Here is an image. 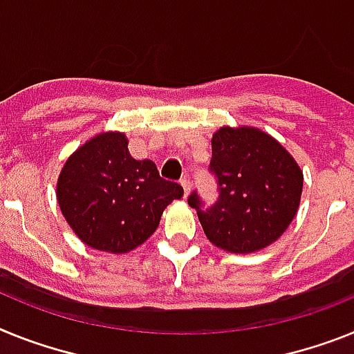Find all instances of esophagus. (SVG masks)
<instances>
[{"mask_svg": "<svg viewBox=\"0 0 354 354\" xmlns=\"http://www.w3.org/2000/svg\"><path fill=\"white\" fill-rule=\"evenodd\" d=\"M180 186H183L184 193L188 195V193H189V186H192V183H189V177H183V179H180Z\"/></svg>", "mask_w": 354, "mask_h": 354, "instance_id": "34e87169", "label": "esophagus"}]
</instances>
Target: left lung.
Listing matches in <instances>:
<instances>
[{"mask_svg": "<svg viewBox=\"0 0 354 354\" xmlns=\"http://www.w3.org/2000/svg\"><path fill=\"white\" fill-rule=\"evenodd\" d=\"M218 197L206 207L197 189L188 204L197 209L207 240L236 254L270 245L297 213L303 171L274 138L250 127L220 129L211 140L207 166Z\"/></svg>", "mask_w": 354, "mask_h": 354, "instance_id": "left-lung-1", "label": "left lung"}]
</instances>
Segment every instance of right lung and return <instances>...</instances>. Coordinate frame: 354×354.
I'll list each match as a JSON object with an SVG mask.
<instances>
[{
    "label": "right lung",
    "mask_w": 354,
    "mask_h": 354,
    "mask_svg": "<svg viewBox=\"0 0 354 354\" xmlns=\"http://www.w3.org/2000/svg\"><path fill=\"white\" fill-rule=\"evenodd\" d=\"M123 134L105 132L66 161L57 184L64 218L93 249L129 252L152 236L183 186L162 179L152 161L129 153Z\"/></svg>",
    "instance_id": "add662e5"
}]
</instances>
